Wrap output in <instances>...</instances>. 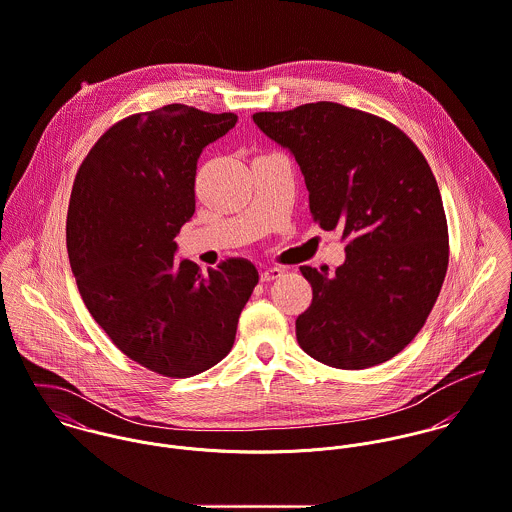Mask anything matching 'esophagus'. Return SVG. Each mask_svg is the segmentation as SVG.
<instances>
[{"label":"esophagus","mask_w":512,"mask_h":512,"mask_svg":"<svg viewBox=\"0 0 512 512\" xmlns=\"http://www.w3.org/2000/svg\"><path fill=\"white\" fill-rule=\"evenodd\" d=\"M283 269L281 267H269V269H265V271H261V281L263 283H271V281H277V279H281L283 277Z\"/></svg>","instance_id":"34e87169"}]
</instances>
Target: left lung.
I'll list each match as a JSON object with an SVG mask.
<instances>
[{
    "instance_id": "1",
    "label": "left lung",
    "mask_w": 512,
    "mask_h": 512,
    "mask_svg": "<svg viewBox=\"0 0 512 512\" xmlns=\"http://www.w3.org/2000/svg\"><path fill=\"white\" fill-rule=\"evenodd\" d=\"M253 122L295 156L312 219L346 241L334 275L301 267L312 287L297 318L301 348L342 370L394 358L425 324L449 263L427 160L398 126L344 104L255 112Z\"/></svg>"
}]
</instances>
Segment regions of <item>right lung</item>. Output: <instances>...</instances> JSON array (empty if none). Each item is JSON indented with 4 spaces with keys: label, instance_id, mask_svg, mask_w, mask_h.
Instances as JSON below:
<instances>
[{
    "label": "right lung",
    "instance_id": "add662e5",
    "mask_svg": "<svg viewBox=\"0 0 512 512\" xmlns=\"http://www.w3.org/2000/svg\"><path fill=\"white\" fill-rule=\"evenodd\" d=\"M235 122L188 104L132 114L97 140L73 184L67 251L79 293L120 352L168 378L229 354L259 283L247 259L207 275L174 259V237L196 211L198 158Z\"/></svg>",
    "mask_w": 512,
    "mask_h": 512
}]
</instances>
